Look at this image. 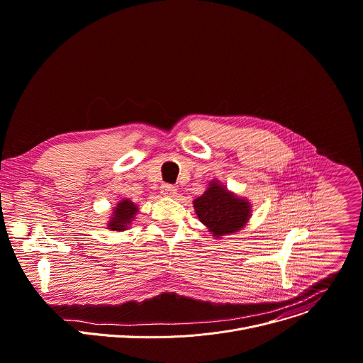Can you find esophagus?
I'll use <instances>...</instances> for the list:
<instances>
[{
  "instance_id": "obj_1",
  "label": "esophagus",
  "mask_w": 363,
  "mask_h": 363,
  "mask_svg": "<svg viewBox=\"0 0 363 363\" xmlns=\"http://www.w3.org/2000/svg\"><path fill=\"white\" fill-rule=\"evenodd\" d=\"M160 191H162L163 195H169V196H174L177 194V188L171 184H162Z\"/></svg>"
}]
</instances>
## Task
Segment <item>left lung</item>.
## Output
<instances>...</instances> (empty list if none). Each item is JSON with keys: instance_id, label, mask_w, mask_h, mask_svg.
Here are the masks:
<instances>
[{"instance_id": "8db88e82", "label": "left lung", "mask_w": 363, "mask_h": 363, "mask_svg": "<svg viewBox=\"0 0 363 363\" xmlns=\"http://www.w3.org/2000/svg\"><path fill=\"white\" fill-rule=\"evenodd\" d=\"M194 201V208L200 221L204 223L214 236H223L240 230L250 216L249 203L236 199L217 182Z\"/></svg>"}]
</instances>
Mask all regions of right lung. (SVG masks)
<instances>
[{
  "mask_svg": "<svg viewBox=\"0 0 363 363\" xmlns=\"http://www.w3.org/2000/svg\"><path fill=\"white\" fill-rule=\"evenodd\" d=\"M136 213H138V206H135L128 200H123L121 203L117 204V208H114V217L110 220L108 227L111 230H117V232L125 230L127 224H130L131 218L135 217Z\"/></svg>",
  "mask_w": 363,
  "mask_h": 363,
  "instance_id": "1",
  "label": "right lung"
}]
</instances>
